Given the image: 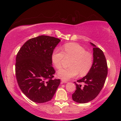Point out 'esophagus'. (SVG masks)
<instances>
[{
	"instance_id": "obj_1",
	"label": "esophagus",
	"mask_w": 121,
	"mask_h": 121,
	"mask_svg": "<svg viewBox=\"0 0 121 121\" xmlns=\"http://www.w3.org/2000/svg\"><path fill=\"white\" fill-rule=\"evenodd\" d=\"M68 81L65 80H64V79H62L61 80V83H67Z\"/></svg>"
}]
</instances>
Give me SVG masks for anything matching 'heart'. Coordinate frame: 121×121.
<instances>
[{
	"instance_id": "obj_1",
	"label": "heart",
	"mask_w": 121,
	"mask_h": 121,
	"mask_svg": "<svg viewBox=\"0 0 121 121\" xmlns=\"http://www.w3.org/2000/svg\"><path fill=\"white\" fill-rule=\"evenodd\" d=\"M65 58L72 59L70 68L62 69L57 73L59 78L65 80L75 77L78 73L80 77L85 75L90 71L93 63L92 53L77 43H67L63 47V50L57 48L53 51L52 60L57 69L62 68Z\"/></svg>"
}]
</instances>
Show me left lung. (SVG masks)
<instances>
[{
  "label": "left lung",
  "mask_w": 121,
  "mask_h": 121,
  "mask_svg": "<svg viewBox=\"0 0 121 121\" xmlns=\"http://www.w3.org/2000/svg\"><path fill=\"white\" fill-rule=\"evenodd\" d=\"M93 48V63L87 74L82 78L74 82L76 90L72 95L75 102L85 104L96 98L104 84L108 73L105 57L102 50L92 43ZM80 83H83L82 86Z\"/></svg>",
  "instance_id": "obj_1"
}]
</instances>
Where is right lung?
I'll return each instance as SVG.
<instances>
[{"instance_id": "right-lung-1", "label": "right lung", "mask_w": 121, "mask_h": 121, "mask_svg": "<svg viewBox=\"0 0 121 121\" xmlns=\"http://www.w3.org/2000/svg\"><path fill=\"white\" fill-rule=\"evenodd\" d=\"M60 40L41 35L25 42L16 56V76L22 93L30 100L43 103L53 98L60 83L52 79L55 71L52 56Z\"/></svg>"}]
</instances>
